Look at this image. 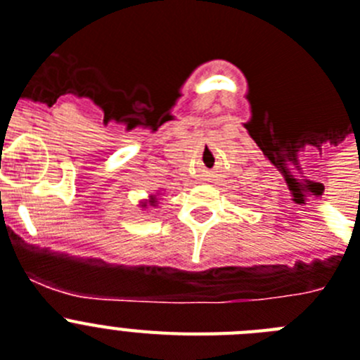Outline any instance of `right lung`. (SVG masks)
<instances>
[{"mask_svg": "<svg viewBox=\"0 0 360 360\" xmlns=\"http://www.w3.org/2000/svg\"><path fill=\"white\" fill-rule=\"evenodd\" d=\"M155 202H158V201H155V198H152V201H150V205L155 206ZM143 206H146V205H143Z\"/></svg>", "mask_w": 360, "mask_h": 360, "instance_id": "add662e5", "label": "right lung"}]
</instances>
